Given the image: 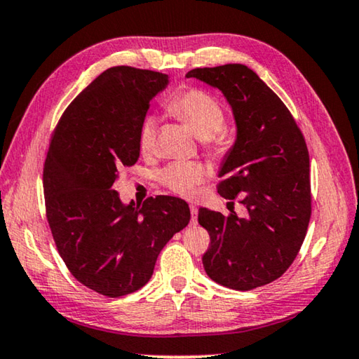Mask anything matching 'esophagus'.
Segmentation results:
<instances>
[{
  "mask_svg": "<svg viewBox=\"0 0 359 359\" xmlns=\"http://www.w3.org/2000/svg\"><path fill=\"white\" fill-rule=\"evenodd\" d=\"M190 212H191V224L198 223V208L194 204H190Z\"/></svg>",
  "mask_w": 359,
  "mask_h": 359,
  "instance_id": "1",
  "label": "esophagus"
}]
</instances>
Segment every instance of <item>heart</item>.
Segmentation results:
<instances>
[{
    "instance_id": "heart-1",
    "label": "heart",
    "mask_w": 359,
    "mask_h": 359,
    "mask_svg": "<svg viewBox=\"0 0 359 359\" xmlns=\"http://www.w3.org/2000/svg\"><path fill=\"white\" fill-rule=\"evenodd\" d=\"M168 111L187 125L198 139H210L217 145L224 142V136L220 130L224 125V112L220 102L214 96L203 90H187L168 104ZM158 130V120L147 117L139 130V149L142 154H150L154 150ZM208 171L201 163H172L161 172V182L169 190L191 196L196 193L198 187L203 184Z\"/></svg>"
}]
</instances>
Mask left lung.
Instances as JSON below:
<instances>
[{
    "mask_svg": "<svg viewBox=\"0 0 359 359\" xmlns=\"http://www.w3.org/2000/svg\"><path fill=\"white\" fill-rule=\"evenodd\" d=\"M187 77L220 90L233 111L236 141L218 171V193L241 198L248 212L242 218L199 208L198 222L210 236L204 269L231 290L263 287L288 269L306 238L312 212L306 141L287 106L248 66L196 68Z\"/></svg>",
    "mask_w": 359,
    "mask_h": 359,
    "instance_id": "obj_1",
    "label": "left lung"
}]
</instances>
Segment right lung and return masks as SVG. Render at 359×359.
I'll return each mask as SVG.
<instances>
[{
    "instance_id": "1",
    "label": "right lung",
    "mask_w": 359,
    "mask_h": 359,
    "mask_svg": "<svg viewBox=\"0 0 359 359\" xmlns=\"http://www.w3.org/2000/svg\"><path fill=\"white\" fill-rule=\"evenodd\" d=\"M161 72L114 66L66 107L44 165L47 220L60 257L79 282L109 297L142 288L156 258L190 222L175 196L121 203L118 169L139 158L150 101L168 87Z\"/></svg>"
}]
</instances>
